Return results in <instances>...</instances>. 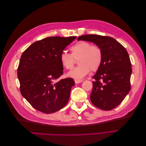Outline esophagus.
I'll return each mask as SVG.
<instances>
[{"label": "esophagus", "instance_id": "esophagus-1", "mask_svg": "<svg viewBox=\"0 0 146 146\" xmlns=\"http://www.w3.org/2000/svg\"><path fill=\"white\" fill-rule=\"evenodd\" d=\"M83 82L82 80H75V83H76V84H78L80 83H82Z\"/></svg>", "mask_w": 146, "mask_h": 146}]
</instances>
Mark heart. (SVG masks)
I'll list each match as a JSON object with an SVG mask.
<instances>
[{
  "label": "heart",
  "mask_w": 146,
  "mask_h": 146,
  "mask_svg": "<svg viewBox=\"0 0 146 146\" xmlns=\"http://www.w3.org/2000/svg\"><path fill=\"white\" fill-rule=\"evenodd\" d=\"M71 54L63 51L60 55V61L63 67L71 69L74 59H78L77 67L68 73L67 76L75 79H82L89 74L90 70L96 71L102 61V52L97 46H92L88 41H80L70 47Z\"/></svg>",
  "instance_id": "1"
}]
</instances>
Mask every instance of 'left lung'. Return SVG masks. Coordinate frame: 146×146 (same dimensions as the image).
Masks as SVG:
<instances>
[{"label":"left lung","instance_id":"left-lung-1","mask_svg":"<svg viewBox=\"0 0 146 146\" xmlns=\"http://www.w3.org/2000/svg\"><path fill=\"white\" fill-rule=\"evenodd\" d=\"M92 42L102 52V61L93 76L91 102L100 109L111 110L120 104L130 90L132 72L129 54L115 39L98 35H85L77 41Z\"/></svg>","mask_w":146,"mask_h":146}]
</instances>
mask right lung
I'll return each mask as SVG.
<instances>
[{"label": "right lung", "mask_w": 146, "mask_h": 146, "mask_svg": "<svg viewBox=\"0 0 146 146\" xmlns=\"http://www.w3.org/2000/svg\"><path fill=\"white\" fill-rule=\"evenodd\" d=\"M76 36H52L35 42L22 54L17 68L21 93L33 108L55 113L68 102L74 86L71 78L60 80L63 67L60 55Z\"/></svg>", "instance_id": "obj_1"}]
</instances>
